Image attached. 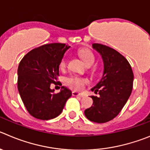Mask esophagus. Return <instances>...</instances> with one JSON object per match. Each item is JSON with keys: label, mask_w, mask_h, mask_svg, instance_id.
Instances as JSON below:
<instances>
[{"label": "esophagus", "mask_w": 150, "mask_h": 150, "mask_svg": "<svg viewBox=\"0 0 150 150\" xmlns=\"http://www.w3.org/2000/svg\"><path fill=\"white\" fill-rule=\"evenodd\" d=\"M72 96H78V97H81V98L84 97V94H83V93H80V92H76V91H73V92H72Z\"/></svg>", "instance_id": "1"}]
</instances>
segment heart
Returning <instances> with one entry per match:
<instances>
[{
  "mask_svg": "<svg viewBox=\"0 0 150 150\" xmlns=\"http://www.w3.org/2000/svg\"><path fill=\"white\" fill-rule=\"evenodd\" d=\"M78 54L85 64L90 62V61L94 62V55L90 50H87V49H81L78 51ZM66 66H67V58H63L60 62V68L64 69ZM87 82L88 81L86 79L78 76L69 77L65 80V83L67 86L75 89H82L83 86L87 83Z\"/></svg>",
  "mask_w": 150,
  "mask_h": 150,
  "instance_id": "b5f03b06",
  "label": "heart"
}]
</instances>
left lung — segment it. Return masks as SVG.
I'll use <instances>...</instances> for the list:
<instances>
[{"label":"left lung","instance_id":"8db88e82","mask_svg":"<svg viewBox=\"0 0 150 150\" xmlns=\"http://www.w3.org/2000/svg\"><path fill=\"white\" fill-rule=\"evenodd\" d=\"M92 49L101 56L103 71L98 83L91 89L98 96H91L92 107L84 114L96 123L112 120L124 107L132 90L134 80L132 67L118 52L100 43H92Z\"/></svg>","mask_w":150,"mask_h":150}]
</instances>
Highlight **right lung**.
<instances>
[{
    "instance_id": "right-lung-1",
    "label": "right lung",
    "mask_w": 150,
    "mask_h": 150,
    "mask_svg": "<svg viewBox=\"0 0 150 150\" xmlns=\"http://www.w3.org/2000/svg\"><path fill=\"white\" fill-rule=\"evenodd\" d=\"M69 48L65 43L45 44L28 52L19 64L18 92L27 111L35 118L56 117L72 96V91L66 86L57 94L50 88L59 76L60 62Z\"/></svg>"
}]
</instances>
